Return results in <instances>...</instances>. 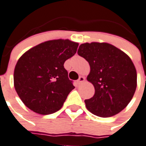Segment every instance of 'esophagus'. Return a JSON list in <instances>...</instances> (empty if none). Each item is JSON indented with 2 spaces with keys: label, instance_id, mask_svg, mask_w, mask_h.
I'll return each mask as SVG.
<instances>
[{
  "label": "esophagus",
  "instance_id": "34e87169",
  "mask_svg": "<svg viewBox=\"0 0 146 146\" xmlns=\"http://www.w3.org/2000/svg\"><path fill=\"white\" fill-rule=\"evenodd\" d=\"M85 81V77H83V76H80V78H79V80L76 81V82H77V84H81V83H82V82H84Z\"/></svg>",
  "mask_w": 146,
  "mask_h": 146
}]
</instances>
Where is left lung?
<instances>
[{
    "mask_svg": "<svg viewBox=\"0 0 146 146\" xmlns=\"http://www.w3.org/2000/svg\"><path fill=\"white\" fill-rule=\"evenodd\" d=\"M78 54L89 62L87 80L94 86L95 95L85 100L91 113L109 117L128 105L137 86V73L130 57L107 42L80 44Z\"/></svg>",
    "mask_w": 146,
    "mask_h": 146,
    "instance_id": "left-lung-1",
    "label": "left lung"
}]
</instances>
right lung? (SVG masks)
<instances>
[{
    "label": "right lung",
    "instance_id": "right-lung-1",
    "mask_svg": "<svg viewBox=\"0 0 146 146\" xmlns=\"http://www.w3.org/2000/svg\"><path fill=\"white\" fill-rule=\"evenodd\" d=\"M78 45L79 43L69 39L49 40L19 57L13 82L17 93L27 108L42 115L61 108L75 88L64 64L75 54Z\"/></svg>",
    "mask_w": 146,
    "mask_h": 146
}]
</instances>
